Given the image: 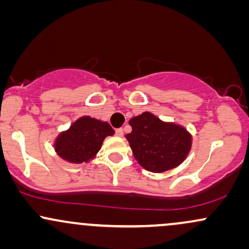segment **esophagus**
Instances as JSON below:
<instances>
[{"label": "esophagus", "instance_id": "obj_1", "mask_svg": "<svg viewBox=\"0 0 249 249\" xmlns=\"http://www.w3.org/2000/svg\"><path fill=\"white\" fill-rule=\"evenodd\" d=\"M116 136H118V137L124 136V130H123V128H117V130H116Z\"/></svg>", "mask_w": 249, "mask_h": 249}]
</instances>
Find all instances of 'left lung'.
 Here are the masks:
<instances>
[{"label":"left lung","mask_w":249,"mask_h":249,"mask_svg":"<svg viewBox=\"0 0 249 249\" xmlns=\"http://www.w3.org/2000/svg\"><path fill=\"white\" fill-rule=\"evenodd\" d=\"M126 139L136 160L145 170L166 172L186 159L192 146V136L185 127L162 122L151 112L133 117Z\"/></svg>","instance_id":"8db88e82"}]
</instances>
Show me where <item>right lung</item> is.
Instances as JSON below:
<instances>
[{
	"mask_svg": "<svg viewBox=\"0 0 249 249\" xmlns=\"http://www.w3.org/2000/svg\"><path fill=\"white\" fill-rule=\"evenodd\" d=\"M115 131L107 122L89 116L81 117L69 130L59 133L55 142V151L64 160L82 164L93 159L101 150L103 142Z\"/></svg>",
	"mask_w": 249,
	"mask_h": 249,
	"instance_id": "1",
	"label": "right lung"
}]
</instances>
